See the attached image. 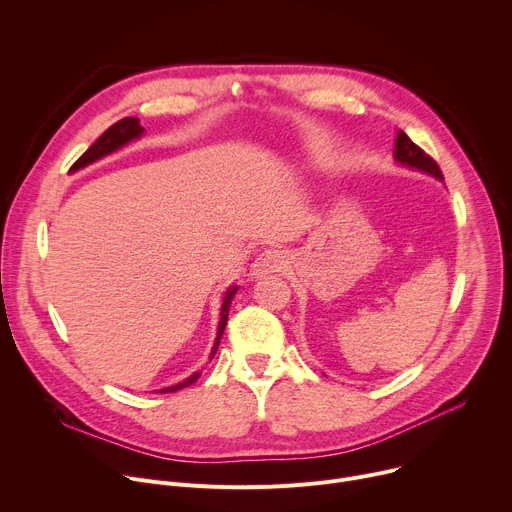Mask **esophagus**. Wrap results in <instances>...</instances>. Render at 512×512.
<instances>
[{
  "mask_svg": "<svg viewBox=\"0 0 512 512\" xmlns=\"http://www.w3.org/2000/svg\"><path fill=\"white\" fill-rule=\"evenodd\" d=\"M286 265V255L280 249H265L253 263V275H267L280 271Z\"/></svg>",
  "mask_w": 512,
  "mask_h": 512,
  "instance_id": "1",
  "label": "esophagus"
}]
</instances>
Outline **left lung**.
<instances>
[{
  "mask_svg": "<svg viewBox=\"0 0 512 512\" xmlns=\"http://www.w3.org/2000/svg\"><path fill=\"white\" fill-rule=\"evenodd\" d=\"M394 157H396L400 163L408 165V167L427 171V173H431V175L443 179V173H441L437 161H435L431 155H427L421 147L414 145V143L410 141V138L406 136V132H402V130H398V136H396V151H394Z\"/></svg>",
  "mask_w": 512,
  "mask_h": 512,
  "instance_id": "obj_1",
  "label": "left lung"
}]
</instances>
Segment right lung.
Listing matches in <instances>:
<instances>
[{
	"label": "right lung",
	"mask_w": 512,
	"mask_h": 512,
	"mask_svg": "<svg viewBox=\"0 0 512 512\" xmlns=\"http://www.w3.org/2000/svg\"><path fill=\"white\" fill-rule=\"evenodd\" d=\"M141 134H143V126L138 124V118H134V116L122 118V120L114 122V124L98 138V141H96L94 145H91V147L71 165V171H77V169H81V167H85V165H89V163H94V161L102 159L104 155H110L112 151L120 149L122 145L130 143L132 138H138ZM237 290H239L237 286L230 288V290L226 292V296H224L222 312H220V324H218V335H216V343H214V347H212V357H214V353L218 351V343H220V339H222V333H224V327H226V320H228L230 302H232V298H235ZM198 378H200V374L196 371V374L190 376L188 380H183L181 384H175V386L165 388V390H161V392L165 394V392H175V390H181V388H188V386H192Z\"/></svg>",
	"instance_id": "add662e5"
}]
</instances>
